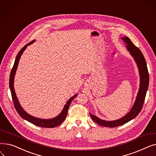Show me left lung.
<instances>
[{"instance_id":"obj_1","label":"left lung","mask_w":156,"mask_h":156,"mask_svg":"<svg viewBox=\"0 0 156 156\" xmlns=\"http://www.w3.org/2000/svg\"><path fill=\"white\" fill-rule=\"evenodd\" d=\"M121 39L124 41V43L126 45V48L127 51L133 57V59L137 65L139 75H140V86H139L138 92L133 107L127 114L121 118L113 121H106L100 119L90 112L93 121H94L98 125L105 127L113 128L119 126L134 119L142 110L146 93L149 87V75L143 54L140 49L132 42V41L128 37H124L121 38Z\"/></svg>"}]
</instances>
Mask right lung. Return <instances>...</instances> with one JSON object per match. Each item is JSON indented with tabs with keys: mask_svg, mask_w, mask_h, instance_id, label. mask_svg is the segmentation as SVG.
I'll return each instance as SVG.
<instances>
[{
	"mask_svg": "<svg viewBox=\"0 0 156 156\" xmlns=\"http://www.w3.org/2000/svg\"><path fill=\"white\" fill-rule=\"evenodd\" d=\"M35 42V40H34L31 41V42L28 43L26 45H24V47H23L20 51L18 52L17 56H16L14 64L12 67V69L11 70V74H10V78H9V88H10V90L11 92V95L12 98V101L14 104V107L15 109H16V111L18 112L20 114V116L24 119H25L28 121V122H31V123L34 124L36 126H40V127H44V128H54L55 126H59L61 125L62 122L64 121V119L66 118L67 114H68V111L69 109V105L72 102V101L75 99V98L78 95V94L74 95L72 97H71L70 99L66 102V104L64 106V108L62 109V111L61 113L59 114L58 116H57L55 118H51V119H41L38 118H36L35 116H33L28 113H27L22 108V106L20 104V102L18 99V97L16 96V92H15V90L14 87V76L16 75V70H17L18 68V66L19 64L20 59L21 58V56L23 54V52L25 51V49L27 47L32 44L33 43H34Z\"/></svg>",
	"mask_w": 156,
	"mask_h": 156,
	"instance_id": "add662e5",
	"label": "right lung"
}]
</instances>
